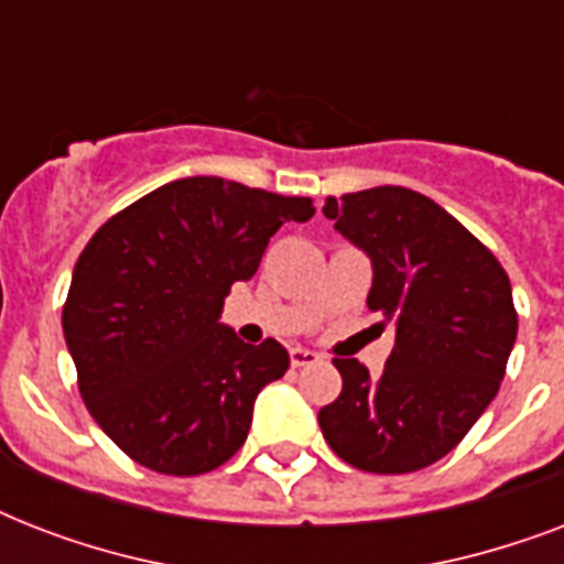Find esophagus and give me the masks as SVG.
<instances>
[{
	"label": "esophagus",
	"instance_id": "esophagus-1",
	"mask_svg": "<svg viewBox=\"0 0 564 564\" xmlns=\"http://www.w3.org/2000/svg\"><path fill=\"white\" fill-rule=\"evenodd\" d=\"M290 362L292 369H301V366H313V362H318V354L310 351V348H301V345H295L290 351Z\"/></svg>",
	"mask_w": 564,
	"mask_h": 564
}]
</instances>
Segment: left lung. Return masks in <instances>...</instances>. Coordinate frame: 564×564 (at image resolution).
Returning <instances> with one entry per match:
<instances>
[{
	"label": "left lung",
	"mask_w": 564,
	"mask_h": 564,
	"mask_svg": "<svg viewBox=\"0 0 564 564\" xmlns=\"http://www.w3.org/2000/svg\"><path fill=\"white\" fill-rule=\"evenodd\" d=\"M322 213L371 260L366 304L394 325V348L380 377L334 360L343 392L318 410V427L360 471L427 468L498 394L518 336L507 272L451 213L406 187L327 198Z\"/></svg>",
	"instance_id": "obj_1"
}]
</instances>
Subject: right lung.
<instances>
[{"label":"right lung","instance_id":"obj_1","mask_svg":"<svg viewBox=\"0 0 564 564\" xmlns=\"http://www.w3.org/2000/svg\"><path fill=\"white\" fill-rule=\"evenodd\" d=\"M310 198L195 175L101 225L73 269L64 339L87 410L134 463L193 477L237 454L265 383L290 369L281 343L221 325L225 295L254 278L283 221Z\"/></svg>","mask_w":564,"mask_h":564}]
</instances>
